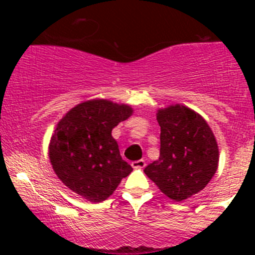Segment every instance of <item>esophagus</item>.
Returning <instances> with one entry per match:
<instances>
[{
	"mask_svg": "<svg viewBox=\"0 0 255 255\" xmlns=\"http://www.w3.org/2000/svg\"><path fill=\"white\" fill-rule=\"evenodd\" d=\"M145 161H144V159H138V161H134L131 163V166L134 168H139V170H141V168H144L145 167Z\"/></svg>",
	"mask_w": 255,
	"mask_h": 255,
	"instance_id": "esophagus-1",
	"label": "esophagus"
}]
</instances>
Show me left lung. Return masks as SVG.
<instances>
[{
	"label": "left lung",
	"mask_w": 255,
	"mask_h": 255,
	"mask_svg": "<svg viewBox=\"0 0 255 255\" xmlns=\"http://www.w3.org/2000/svg\"><path fill=\"white\" fill-rule=\"evenodd\" d=\"M159 158L144 172L163 194L181 202L207 186L218 166L215 135L203 117L185 106L158 110Z\"/></svg>",
	"instance_id": "8db88e82"
}]
</instances>
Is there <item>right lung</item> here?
<instances>
[{"mask_svg": "<svg viewBox=\"0 0 255 255\" xmlns=\"http://www.w3.org/2000/svg\"><path fill=\"white\" fill-rule=\"evenodd\" d=\"M131 114L129 106L93 100L71 108L61 119L49 143V159L70 190L91 202H102L131 172L111 135Z\"/></svg>", "mask_w": 255, "mask_h": 255, "instance_id": "add662e5", "label": "right lung"}]
</instances>
